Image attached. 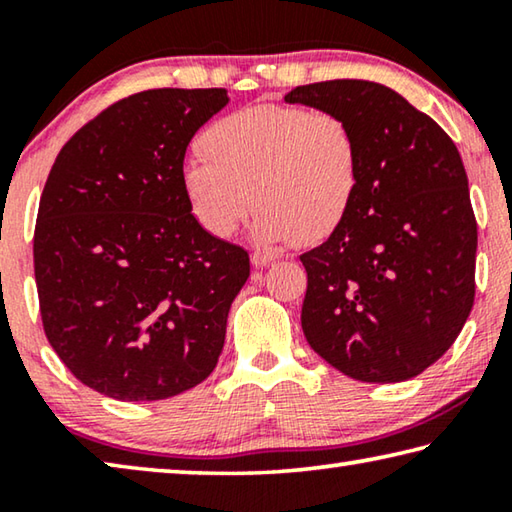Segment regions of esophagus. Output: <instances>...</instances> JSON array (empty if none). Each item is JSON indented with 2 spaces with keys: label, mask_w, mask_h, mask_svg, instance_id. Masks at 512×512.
<instances>
[{
  "label": "esophagus",
  "mask_w": 512,
  "mask_h": 512,
  "mask_svg": "<svg viewBox=\"0 0 512 512\" xmlns=\"http://www.w3.org/2000/svg\"><path fill=\"white\" fill-rule=\"evenodd\" d=\"M277 255L268 253V250H255L253 255H250V262H253L255 266H268L271 262H275Z\"/></svg>",
  "instance_id": "esophagus-1"
}]
</instances>
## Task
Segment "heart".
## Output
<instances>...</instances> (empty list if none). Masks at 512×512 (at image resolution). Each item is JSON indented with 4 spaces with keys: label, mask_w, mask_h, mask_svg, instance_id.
<instances>
[{
    "label": "heart",
    "mask_w": 512,
    "mask_h": 512,
    "mask_svg": "<svg viewBox=\"0 0 512 512\" xmlns=\"http://www.w3.org/2000/svg\"><path fill=\"white\" fill-rule=\"evenodd\" d=\"M201 149L185 162L183 192L196 221L219 239L255 201L262 241L320 244L348 219L361 187L359 137L336 112L255 103L216 119Z\"/></svg>",
    "instance_id": "b5f03b06"
}]
</instances>
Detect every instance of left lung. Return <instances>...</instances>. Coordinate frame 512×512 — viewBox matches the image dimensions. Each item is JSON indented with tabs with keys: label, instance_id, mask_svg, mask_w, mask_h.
<instances>
[{
	"label": "left lung",
	"instance_id": "obj_1",
	"mask_svg": "<svg viewBox=\"0 0 512 512\" xmlns=\"http://www.w3.org/2000/svg\"><path fill=\"white\" fill-rule=\"evenodd\" d=\"M284 101L345 117L361 144L350 216L300 255L305 339L352 379L420 375L452 348L474 305L476 219L461 153L386 85L309 83Z\"/></svg>",
	"mask_w": 512,
	"mask_h": 512
}]
</instances>
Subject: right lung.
Masks as SVG:
<instances>
[{"instance_id":"right-lung-1","label":"right lung","mask_w":512,"mask_h":512,"mask_svg":"<svg viewBox=\"0 0 512 512\" xmlns=\"http://www.w3.org/2000/svg\"><path fill=\"white\" fill-rule=\"evenodd\" d=\"M225 103L223 88L131 94L69 137L42 189V327L69 372L112 400H167L219 361L250 259L196 221L183 162Z\"/></svg>"}]
</instances>
